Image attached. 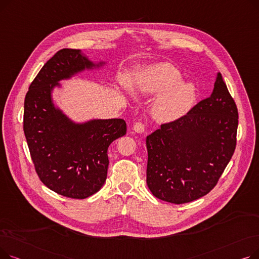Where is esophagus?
Here are the masks:
<instances>
[{"mask_svg": "<svg viewBox=\"0 0 259 259\" xmlns=\"http://www.w3.org/2000/svg\"><path fill=\"white\" fill-rule=\"evenodd\" d=\"M144 131H145V125H144V122H142V121L134 122V125H133L132 130H131V133H133V132L143 133Z\"/></svg>", "mask_w": 259, "mask_h": 259, "instance_id": "34e87169", "label": "esophagus"}]
</instances>
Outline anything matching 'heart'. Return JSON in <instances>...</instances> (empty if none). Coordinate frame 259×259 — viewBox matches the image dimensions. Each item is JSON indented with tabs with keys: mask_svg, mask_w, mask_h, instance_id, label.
<instances>
[{
	"mask_svg": "<svg viewBox=\"0 0 259 259\" xmlns=\"http://www.w3.org/2000/svg\"><path fill=\"white\" fill-rule=\"evenodd\" d=\"M179 69L169 64H158L142 71L138 80V93L155 97L152 112L162 122L175 121L190 112L196 101V88L182 80Z\"/></svg>",
	"mask_w": 259,
	"mask_h": 259,
	"instance_id": "b5f03b06",
	"label": "heart"
}]
</instances>
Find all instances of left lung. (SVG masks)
I'll return each instance as SVG.
<instances>
[{
    "label": "left lung",
    "mask_w": 259,
    "mask_h": 259,
    "mask_svg": "<svg viewBox=\"0 0 259 259\" xmlns=\"http://www.w3.org/2000/svg\"><path fill=\"white\" fill-rule=\"evenodd\" d=\"M237 126L236 105L217 72L208 99L147 137V185L152 194L178 205L208 194L234 153Z\"/></svg>",
    "instance_id": "obj_1"
}]
</instances>
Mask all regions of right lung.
<instances>
[{"instance_id":"1","label":"right lung","mask_w":259,"mask_h":259,"mask_svg":"<svg viewBox=\"0 0 259 259\" xmlns=\"http://www.w3.org/2000/svg\"><path fill=\"white\" fill-rule=\"evenodd\" d=\"M107 61L95 62L81 50L62 49L43 66L29 86L24 103V133L39 180L66 197L87 198L107 179L108 147L126 134L121 118L76 121L53 98L62 80L84 71L100 70Z\"/></svg>"}]
</instances>
